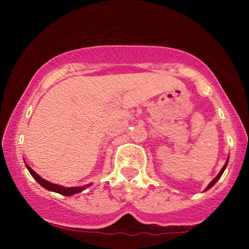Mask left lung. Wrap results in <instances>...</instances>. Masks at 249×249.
Here are the masks:
<instances>
[{
  "instance_id": "1",
  "label": "left lung",
  "mask_w": 249,
  "mask_h": 249,
  "mask_svg": "<svg viewBox=\"0 0 249 249\" xmlns=\"http://www.w3.org/2000/svg\"><path fill=\"white\" fill-rule=\"evenodd\" d=\"M227 162H228V159H227V161H226V164L224 165V167H222V168H221V171H220V172H219V174H218V176H216V177H215V178H214V179L212 180V181H211V184H210V185H208V186H207V188H206V190H205V191H207V190H208V188H211V187H212V186H213V185H214V184H215V182H216V181H218V179L220 178V177H221V176H222V173H224V171H225V168H226V166H227Z\"/></svg>"
}]
</instances>
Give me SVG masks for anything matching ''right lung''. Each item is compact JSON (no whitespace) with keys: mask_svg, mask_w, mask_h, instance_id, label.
Masks as SVG:
<instances>
[{"mask_svg":"<svg viewBox=\"0 0 249 249\" xmlns=\"http://www.w3.org/2000/svg\"><path fill=\"white\" fill-rule=\"evenodd\" d=\"M25 166H27L28 170H29L31 176L35 178L36 181L38 182L42 187L47 188V190H49V191H53V192L59 193V194H62V196H72V194L79 193L84 190V187H63V186H59V185L51 184V182L41 178V177H39L38 174L35 172V171H33V168H31L30 166H28V165H25Z\"/></svg>","mask_w":249,"mask_h":249,"instance_id":"add662e5","label":"right lung"}]
</instances>
